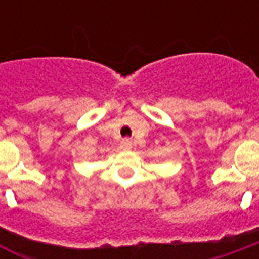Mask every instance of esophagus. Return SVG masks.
I'll return each instance as SVG.
<instances>
[{
  "instance_id": "esophagus-1",
  "label": "esophagus",
  "mask_w": 259,
  "mask_h": 259,
  "mask_svg": "<svg viewBox=\"0 0 259 259\" xmlns=\"http://www.w3.org/2000/svg\"><path fill=\"white\" fill-rule=\"evenodd\" d=\"M119 147L124 148V150H128V148H131V141H130V140H122Z\"/></svg>"
}]
</instances>
